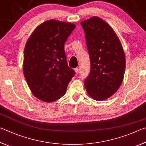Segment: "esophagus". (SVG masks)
<instances>
[{"instance_id": "obj_1", "label": "esophagus", "mask_w": 146, "mask_h": 146, "mask_svg": "<svg viewBox=\"0 0 146 146\" xmlns=\"http://www.w3.org/2000/svg\"><path fill=\"white\" fill-rule=\"evenodd\" d=\"M75 70L76 74H78V68H75V70Z\"/></svg>"}]
</instances>
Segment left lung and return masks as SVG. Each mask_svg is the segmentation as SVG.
Returning a JSON list of instances; mask_svg holds the SVG:
<instances>
[{
	"mask_svg": "<svg viewBox=\"0 0 146 146\" xmlns=\"http://www.w3.org/2000/svg\"><path fill=\"white\" fill-rule=\"evenodd\" d=\"M80 23L91 61L85 87L92 98L107 100L117 91L123 80L126 59L123 46L114 31L102 18L93 17Z\"/></svg>",
	"mask_w": 146,
	"mask_h": 146,
	"instance_id": "1",
	"label": "left lung"
}]
</instances>
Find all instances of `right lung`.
I'll return each instance as SVG.
<instances>
[{
	"mask_svg": "<svg viewBox=\"0 0 146 146\" xmlns=\"http://www.w3.org/2000/svg\"><path fill=\"white\" fill-rule=\"evenodd\" d=\"M76 25L49 20L39 25L25 44L23 70L32 93L44 102L65 94L75 72L68 65L64 44Z\"/></svg>",
	"mask_w": 146,
	"mask_h": 146,
	"instance_id": "obj_1",
	"label": "right lung"
}]
</instances>
